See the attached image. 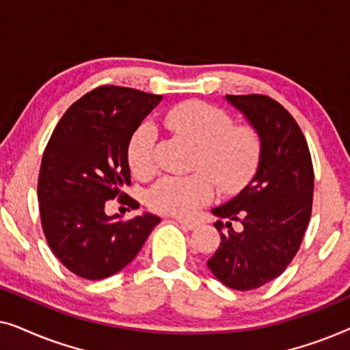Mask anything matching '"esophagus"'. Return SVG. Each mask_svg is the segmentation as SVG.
Masks as SVG:
<instances>
[{
	"instance_id": "34e87169",
	"label": "esophagus",
	"mask_w": 350,
	"mask_h": 350,
	"mask_svg": "<svg viewBox=\"0 0 350 350\" xmlns=\"http://www.w3.org/2000/svg\"><path fill=\"white\" fill-rule=\"evenodd\" d=\"M176 221H178L181 226L185 229H188V231H193V229L198 228V223L196 221H191V219H185V218H176Z\"/></svg>"
}]
</instances>
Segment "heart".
Wrapping results in <instances>:
<instances>
[{
	"label": "heart",
	"instance_id": "obj_1",
	"mask_svg": "<svg viewBox=\"0 0 350 350\" xmlns=\"http://www.w3.org/2000/svg\"><path fill=\"white\" fill-rule=\"evenodd\" d=\"M164 126L198 146L194 167L204 170L185 176L165 175L157 180L146 196L148 205L156 212L191 215L212 200L213 179L223 193L232 194L255 175L261 154L260 137L255 129L232 126L231 116L223 109L189 100L165 113ZM156 129L148 121L142 122L129 138V167L138 178H146L156 169Z\"/></svg>",
	"mask_w": 350,
	"mask_h": 350
}]
</instances>
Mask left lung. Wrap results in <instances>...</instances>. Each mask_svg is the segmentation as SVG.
Segmentation results:
<instances>
[{"label": "left lung", "instance_id": "obj_1", "mask_svg": "<svg viewBox=\"0 0 350 350\" xmlns=\"http://www.w3.org/2000/svg\"><path fill=\"white\" fill-rule=\"evenodd\" d=\"M261 142L253 178L228 202L212 208L221 242L207 261L229 288L253 290L279 277L293 260L312 212L314 169L306 138L293 116L266 95H226ZM241 221L243 231L232 229Z\"/></svg>", "mask_w": 350, "mask_h": 350}]
</instances>
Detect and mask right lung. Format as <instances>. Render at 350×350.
<instances>
[{
	"mask_svg": "<svg viewBox=\"0 0 350 350\" xmlns=\"http://www.w3.org/2000/svg\"><path fill=\"white\" fill-rule=\"evenodd\" d=\"M161 100L129 88H97L71 105L47 143L38 180L42 231L62 265L83 279L124 269L161 221L148 212L129 221L105 213L107 200L126 196L122 188L131 185L129 138Z\"/></svg>",
	"mask_w": 350,
	"mask_h": 350,
	"instance_id": "1",
	"label": "right lung"
}]
</instances>
